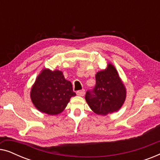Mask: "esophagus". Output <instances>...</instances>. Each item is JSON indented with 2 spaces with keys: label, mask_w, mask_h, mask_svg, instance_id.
I'll list each match as a JSON object with an SVG mask.
<instances>
[{
  "label": "esophagus",
  "mask_w": 160,
  "mask_h": 160,
  "mask_svg": "<svg viewBox=\"0 0 160 160\" xmlns=\"http://www.w3.org/2000/svg\"><path fill=\"white\" fill-rule=\"evenodd\" d=\"M84 93H85V90L84 89L76 92V94H77V95H78V96H84Z\"/></svg>",
  "instance_id": "obj_1"
}]
</instances>
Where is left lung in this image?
<instances>
[{"instance_id": "1", "label": "left lung", "mask_w": 160, "mask_h": 160, "mask_svg": "<svg viewBox=\"0 0 160 160\" xmlns=\"http://www.w3.org/2000/svg\"><path fill=\"white\" fill-rule=\"evenodd\" d=\"M95 78V87L85 95L90 108L99 115L119 110L125 100L126 89L114 66L108 64L106 70L98 72Z\"/></svg>"}]
</instances>
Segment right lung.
Returning a JSON list of instances; mask_svg holds the SVG:
<instances>
[{
	"mask_svg": "<svg viewBox=\"0 0 160 160\" xmlns=\"http://www.w3.org/2000/svg\"><path fill=\"white\" fill-rule=\"evenodd\" d=\"M75 95L72 84L65 79L62 72L49 69L43 70L39 74L30 92L34 106L49 115L62 112Z\"/></svg>",
	"mask_w": 160,
	"mask_h": 160,
	"instance_id": "1",
	"label": "right lung"
}]
</instances>
